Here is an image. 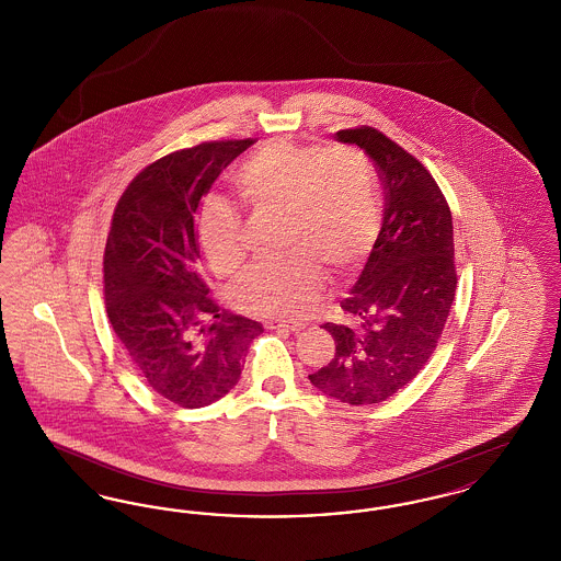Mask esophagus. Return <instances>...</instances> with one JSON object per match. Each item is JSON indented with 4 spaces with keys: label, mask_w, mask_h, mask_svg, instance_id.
Wrapping results in <instances>:
<instances>
[{
    "label": "esophagus",
    "mask_w": 561,
    "mask_h": 561,
    "mask_svg": "<svg viewBox=\"0 0 561 561\" xmlns=\"http://www.w3.org/2000/svg\"><path fill=\"white\" fill-rule=\"evenodd\" d=\"M265 325H267L268 330H290V332H298V330H302V328H305V323H298V321L277 320V318H271V320L265 321Z\"/></svg>",
    "instance_id": "obj_1"
}]
</instances>
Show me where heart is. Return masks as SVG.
Masks as SVG:
<instances>
[{
    "mask_svg": "<svg viewBox=\"0 0 561 561\" xmlns=\"http://www.w3.org/2000/svg\"><path fill=\"white\" fill-rule=\"evenodd\" d=\"M236 187L256 213H279L282 243L290 250L245 271L233 290L245 313L300 318L320 298L321 267L345 275L373 250L376 176L355 147L271 140L241 163ZM197 240L218 275L236 273L245 261L241 214L218 197L199 208Z\"/></svg>",
    "mask_w": 561,
    "mask_h": 561,
    "instance_id": "obj_1",
    "label": "heart"
}]
</instances>
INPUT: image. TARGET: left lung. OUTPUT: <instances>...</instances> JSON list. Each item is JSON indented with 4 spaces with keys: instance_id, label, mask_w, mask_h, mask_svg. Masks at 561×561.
I'll list each match as a JSON object with an SVG mask.
<instances>
[{
    "instance_id": "1",
    "label": "left lung",
    "mask_w": 561,
    "mask_h": 561,
    "mask_svg": "<svg viewBox=\"0 0 561 561\" xmlns=\"http://www.w3.org/2000/svg\"><path fill=\"white\" fill-rule=\"evenodd\" d=\"M374 161L385 188L382 227L357 284L341 302L347 321L323 323L334 357L309 374L323 396L380 403L425 368L456 293L450 206L427 168L389 136L357 126L339 130Z\"/></svg>"
}]
</instances>
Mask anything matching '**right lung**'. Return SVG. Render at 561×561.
Wrapping results in <instances>:
<instances>
[{
	"mask_svg": "<svg viewBox=\"0 0 561 561\" xmlns=\"http://www.w3.org/2000/svg\"><path fill=\"white\" fill-rule=\"evenodd\" d=\"M254 138L210 140L142 168L122 193L103 256L105 307L136 370L161 398L202 408L240 380L259 321L210 296L202 275L197 208Z\"/></svg>",
	"mask_w": 561,
	"mask_h": 561,
	"instance_id": "1",
	"label": "right lung"
}]
</instances>
